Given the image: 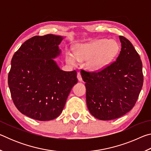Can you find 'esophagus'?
Here are the masks:
<instances>
[{
  "label": "esophagus",
  "instance_id": "34e87169",
  "mask_svg": "<svg viewBox=\"0 0 151 151\" xmlns=\"http://www.w3.org/2000/svg\"><path fill=\"white\" fill-rule=\"evenodd\" d=\"M77 78H78V80L79 81H83V78H82V76H81V75L80 73H77Z\"/></svg>",
  "mask_w": 151,
  "mask_h": 151
}]
</instances>
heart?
<instances>
[{
	"label": "heart",
	"instance_id": "heart-1",
	"mask_svg": "<svg viewBox=\"0 0 151 151\" xmlns=\"http://www.w3.org/2000/svg\"><path fill=\"white\" fill-rule=\"evenodd\" d=\"M119 45L114 39H96L93 42L76 46L75 52H66V61L76 65L78 61H86V68L92 72H98L105 68L116 57Z\"/></svg>",
	"mask_w": 151,
	"mask_h": 151
}]
</instances>
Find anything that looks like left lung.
<instances>
[{"label": "left lung", "instance_id": "8db88e82", "mask_svg": "<svg viewBox=\"0 0 151 151\" xmlns=\"http://www.w3.org/2000/svg\"><path fill=\"white\" fill-rule=\"evenodd\" d=\"M121 50L116 60L98 73L82 70L88 111L95 118L110 121L133 108L143 85L141 60L132 43L119 36Z\"/></svg>", "mask_w": 151, "mask_h": 151}]
</instances>
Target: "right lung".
Listing matches in <instances>:
<instances>
[{
    "instance_id": "add662e5",
    "label": "right lung",
    "mask_w": 151,
    "mask_h": 151,
    "mask_svg": "<svg viewBox=\"0 0 151 151\" xmlns=\"http://www.w3.org/2000/svg\"><path fill=\"white\" fill-rule=\"evenodd\" d=\"M64 37L35 36L25 41L12 57L8 83L17 109L30 118L45 121L60 115L73 86L75 70L64 71L54 58Z\"/></svg>"
}]
</instances>
